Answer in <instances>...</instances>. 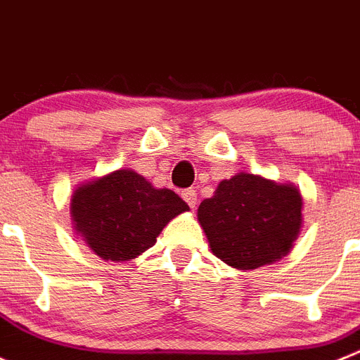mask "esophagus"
Returning <instances> with one entry per match:
<instances>
[{"label":"esophagus","instance_id":"34e87169","mask_svg":"<svg viewBox=\"0 0 360 360\" xmlns=\"http://www.w3.org/2000/svg\"><path fill=\"white\" fill-rule=\"evenodd\" d=\"M181 195H183V199H184V202L188 204V206H190V208H195L197 206V193H195V190H192V188H190V190H184L183 193H181Z\"/></svg>","mask_w":360,"mask_h":360}]
</instances>
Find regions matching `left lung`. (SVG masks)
I'll return each instance as SVG.
<instances>
[{
  "instance_id": "1",
  "label": "left lung",
  "mask_w": 360,
  "mask_h": 360,
  "mask_svg": "<svg viewBox=\"0 0 360 360\" xmlns=\"http://www.w3.org/2000/svg\"><path fill=\"white\" fill-rule=\"evenodd\" d=\"M303 199L294 184L240 172L220 181L197 219L217 258L249 271L274 264L292 249L301 229Z\"/></svg>"
}]
</instances>
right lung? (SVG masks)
Segmentation results:
<instances>
[{
	"label": "right lung",
	"mask_w": 360,
	"mask_h": 360,
	"mask_svg": "<svg viewBox=\"0 0 360 360\" xmlns=\"http://www.w3.org/2000/svg\"><path fill=\"white\" fill-rule=\"evenodd\" d=\"M188 204L168 188H154L132 170L84 183L71 195L73 228L103 260L127 262L156 244L165 226Z\"/></svg>",
	"instance_id": "right-lung-1"
}]
</instances>
